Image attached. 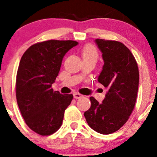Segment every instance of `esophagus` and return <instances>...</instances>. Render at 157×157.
I'll return each mask as SVG.
<instances>
[{"label":"esophagus","instance_id":"esophagus-1","mask_svg":"<svg viewBox=\"0 0 157 157\" xmlns=\"http://www.w3.org/2000/svg\"><path fill=\"white\" fill-rule=\"evenodd\" d=\"M73 96H74V98H75V99H78V98H82V95L78 92L74 93V94H73Z\"/></svg>","mask_w":157,"mask_h":157}]
</instances>
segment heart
Listing matches in <instances>:
<instances>
[{
	"label": "heart",
	"mask_w": 157,
	"mask_h": 157,
	"mask_svg": "<svg viewBox=\"0 0 157 157\" xmlns=\"http://www.w3.org/2000/svg\"><path fill=\"white\" fill-rule=\"evenodd\" d=\"M82 55L83 59L90 57L98 58V51L94 45H86L82 50Z\"/></svg>",
	"instance_id": "obj_1"
}]
</instances>
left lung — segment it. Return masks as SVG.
Here are the masks:
<instances>
[{
	"instance_id": "1",
	"label": "left lung",
	"mask_w": 157,
	"mask_h": 157,
	"mask_svg": "<svg viewBox=\"0 0 157 157\" xmlns=\"http://www.w3.org/2000/svg\"><path fill=\"white\" fill-rule=\"evenodd\" d=\"M95 42L105 62L98 82L108 89V92L101 104L90 97L91 106L84 116L93 130L109 134L120 130L134 110L139 71L135 58L123 43L99 38Z\"/></svg>"
}]
</instances>
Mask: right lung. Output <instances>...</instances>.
I'll list each match as a JSON object with an SVG mask.
<instances>
[{
	"mask_svg": "<svg viewBox=\"0 0 157 157\" xmlns=\"http://www.w3.org/2000/svg\"><path fill=\"white\" fill-rule=\"evenodd\" d=\"M75 41L48 40L31 45L23 53L16 75L18 106L27 125L42 136L52 134L61 127L65 109L72 94L53 91L62 60Z\"/></svg>",
	"mask_w": 157,
	"mask_h": 157,
	"instance_id": "1",
	"label": "right lung"
}]
</instances>
